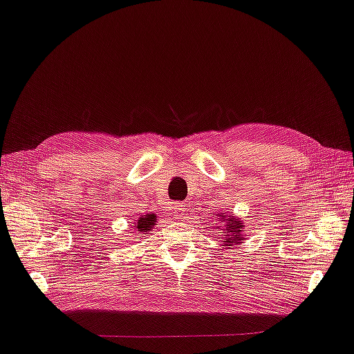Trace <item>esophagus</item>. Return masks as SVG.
Returning a JSON list of instances; mask_svg holds the SVG:
<instances>
[{
  "label": "esophagus",
  "instance_id": "obj_1",
  "mask_svg": "<svg viewBox=\"0 0 354 354\" xmlns=\"http://www.w3.org/2000/svg\"><path fill=\"white\" fill-rule=\"evenodd\" d=\"M185 211H186V205L185 203H176L174 214H176L177 218H185Z\"/></svg>",
  "mask_w": 354,
  "mask_h": 354
}]
</instances>
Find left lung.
Returning <instances> with one entry per match:
<instances>
[{
  "instance_id": "obj_1",
  "label": "left lung",
  "mask_w": 354,
  "mask_h": 354,
  "mask_svg": "<svg viewBox=\"0 0 354 354\" xmlns=\"http://www.w3.org/2000/svg\"><path fill=\"white\" fill-rule=\"evenodd\" d=\"M216 216V214H214ZM217 217H220V222L223 223V232H225V237H223V246H232L234 243H239L240 240H243L242 236V223H240V220L236 218L234 216H225L223 212L222 214H217ZM218 228V226H217Z\"/></svg>"
}]
</instances>
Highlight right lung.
Returning <instances> with one entry per match:
<instances>
[{
	"instance_id": "right-lung-1",
	"label": "right lung",
	"mask_w": 354,
	"mask_h": 354,
	"mask_svg": "<svg viewBox=\"0 0 354 354\" xmlns=\"http://www.w3.org/2000/svg\"><path fill=\"white\" fill-rule=\"evenodd\" d=\"M157 222V216L156 214H146L140 217L137 222L134 223V228L137 232H149L152 230V226Z\"/></svg>"
}]
</instances>
